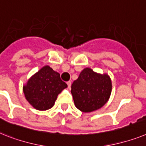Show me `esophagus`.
<instances>
[{"mask_svg":"<svg viewBox=\"0 0 146 146\" xmlns=\"http://www.w3.org/2000/svg\"><path fill=\"white\" fill-rule=\"evenodd\" d=\"M67 86H68V88H70V87H71V82H67Z\"/></svg>","mask_w":146,"mask_h":146,"instance_id":"esophagus-1","label":"esophagus"}]
</instances>
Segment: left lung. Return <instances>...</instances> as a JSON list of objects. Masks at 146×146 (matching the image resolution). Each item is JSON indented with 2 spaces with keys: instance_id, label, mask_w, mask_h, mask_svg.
Masks as SVG:
<instances>
[{
  "instance_id": "obj_1",
  "label": "left lung",
  "mask_w": 146,
  "mask_h": 146,
  "mask_svg": "<svg viewBox=\"0 0 146 146\" xmlns=\"http://www.w3.org/2000/svg\"><path fill=\"white\" fill-rule=\"evenodd\" d=\"M112 90L111 79L107 73H98L89 67L84 68L71 85V94L76 107L89 113L103 107Z\"/></svg>"
}]
</instances>
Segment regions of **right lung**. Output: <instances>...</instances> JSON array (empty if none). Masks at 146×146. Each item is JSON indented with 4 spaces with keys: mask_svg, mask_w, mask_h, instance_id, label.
I'll use <instances>...</instances> for the list:
<instances>
[{
    "mask_svg": "<svg viewBox=\"0 0 146 146\" xmlns=\"http://www.w3.org/2000/svg\"><path fill=\"white\" fill-rule=\"evenodd\" d=\"M67 88L60 74L48 65L44 66L23 86L26 100L38 111H46L54 105L58 94Z\"/></svg>",
    "mask_w": 146,
    "mask_h": 146,
    "instance_id": "right-lung-1",
    "label": "right lung"
}]
</instances>
